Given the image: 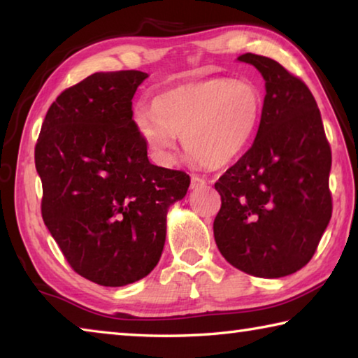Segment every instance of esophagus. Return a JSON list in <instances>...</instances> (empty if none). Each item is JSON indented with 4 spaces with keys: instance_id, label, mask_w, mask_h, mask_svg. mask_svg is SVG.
Returning <instances> with one entry per match:
<instances>
[{
    "instance_id": "34e87169",
    "label": "esophagus",
    "mask_w": 358,
    "mask_h": 358,
    "mask_svg": "<svg viewBox=\"0 0 358 358\" xmlns=\"http://www.w3.org/2000/svg\"><path fill=\"white\" fill-rule=\"evenodd\" d=\"M205 183H207V180L202 178V177H197V175H192V178H191V187H192V189L202 187V186H205Z\"/></svg>"
}]
</instances>
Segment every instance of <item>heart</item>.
<instances>
[{
	"label": "heart",
	"mask_w": 358,
	"mask_h": 358,
	"mask_svg": "<svg viewBox=\"0 0 358 358\" xmlns=\"http://www.w3.org/2000/svg\"><path fill=\"white\" fill-rule=\"evenodd\" d=\"M264 112L260 90L227 77L181 85L155 101V117L142 113L138 124L153 155L172 161L175 138L201 164L220 169L250 148Z\"/></svg>",
	"instance_id": "heart-1"
}]
</instances>
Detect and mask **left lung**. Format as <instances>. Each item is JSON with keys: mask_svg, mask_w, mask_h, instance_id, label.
I'll return each instance as SVG.
<instances>
[{"mask_svg": "<svg viewBox=\"0 0 358 358\" xmlns=\"http://www.w3.org/2000/svg\"><path fill=\"white\" fill-rule=\"evenodd\" d=\"M237 59L262 74L266 94L251 148L215 183V241L235 268L281 278L310 262L330 222L331 150L305 82L271 58Z\"/></svg>", "mask_w": 358, "mask_h": 358, "instance_id": "obj_1", "label": "left lung"}]
</instances>
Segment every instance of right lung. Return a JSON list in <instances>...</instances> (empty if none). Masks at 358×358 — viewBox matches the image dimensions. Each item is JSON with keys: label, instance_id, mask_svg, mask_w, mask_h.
Returning a JSON list of instances; mask_svg holds the SVG:
<instances>
[{"label": "right lung", "instance_id": "right-lung-1", "mask_svg": "<svg viewBox=\"0 0 358 358\" xmlns=\"http://www.w3.org/2000/svg\"><path fill=\"white\" fill-rule=\"evenodd\" d=\"M148 74L96 72L58 96L34 148L41 211L64 259L87 280L120 287L159 262L166 217L186 196L183 171L153 166L132 120Z\"/></svg>", "mask_w": 358, "mask_h": 358}]
</instances>
